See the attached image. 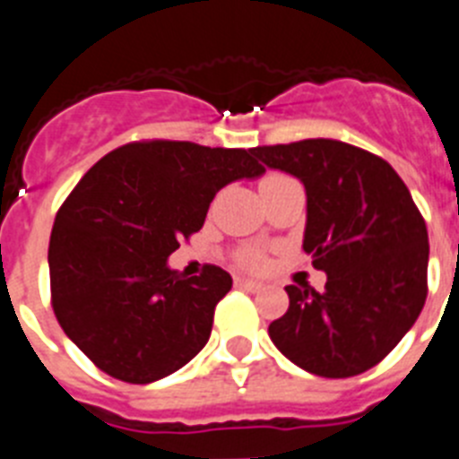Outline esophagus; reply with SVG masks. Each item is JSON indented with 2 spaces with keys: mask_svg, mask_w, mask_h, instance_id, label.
<instances>
[{
  "mask_svg": "<svg viewBox=\"0 0 459 459\" xmlns=\"http://www.w3.org/2000/svg\"><path fill=\"white\" fill-rule=\"evenodd\" d=\"M234 285H237L238 290H246V291H259V290H262V285H259L257 280H248V278H234Z\"/></svg>",
  "mask_w": 459,
  "mask_h": 459,
  "instance_id": "34e87169",
  "label": "esophagus"
}]
</instances>
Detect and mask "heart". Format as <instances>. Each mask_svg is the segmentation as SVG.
<instances>
[{
	"label": "heart",
	"instance_id": "obj_1",
	"mask_svg": "<svg viewBox=\"0 0 459 459\" xmlns=\"http://www.w3.org/2000/svg\"><path fill=\"white\" fill-rule=\"evenodd\" d=\"M271 177H278V174H271ZM271 177H266V179H271ZM262 262H264V255L259 250L248 248L238 255V264L246 266V269H257V266H262Z\"/></svg>",
	"mask_w": 459,
	"mask_h": 459
}]
</instances>
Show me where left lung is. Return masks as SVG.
<instances>
[{"label":"left lung","mask_w":459,"mask_h":459,"mask_svg":"<svg viewBox=\"0 0 459 459\" xmlns=\"http://www.w3.org/2000/svg\"><path fill=\"white\" fill-rule=\"evenodd\" d=\"M301 181L303 250L326 273L324 291L285 287L290 310L269 335L291 363L344 379L370 370L404 338L428 296V227L395 169L340 140L250 149Z\"/></svg>","instance_id":"left-lung-1"}]
</instances>
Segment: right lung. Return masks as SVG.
<instances>
[{"instance_id": "1", "label": "right lung", "mask_w": 459, "mask_h": 459, "mask_svg": "<svg viewBox=\"0 0 459 459\" xmlns=\"http://www.w3.org/2000/svg\"><path fill=\"white\" fill-rule=\"evenodd\" d=\"M262 174L250 149L172 140L124 144L84 174L56 211L48 264L56 322L93 366L152 384L200 354L232 275L206 264L184 278L168 257L222 186Z\"/></svg>"}]
</instances>
